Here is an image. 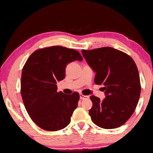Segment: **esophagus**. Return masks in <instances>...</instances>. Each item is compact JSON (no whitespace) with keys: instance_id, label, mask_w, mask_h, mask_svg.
I'll return each instance as SVG.
<instances>
[{"instance_id":"esophagus-1","label":"esophagus","mask_w":153,"mask_h":153,"mask_svg":"<svg viewBox=\"0 0 153 153\" xmlns=\"http://www.w3.org/2000/svg\"><path fill=\"white\" fill-rule=\"evenodd\" d=\"M79 96H80V99H82V100H84V99H88V98H89V96H85V95H84V94H80Z\"/></svg>"}]
</instances>
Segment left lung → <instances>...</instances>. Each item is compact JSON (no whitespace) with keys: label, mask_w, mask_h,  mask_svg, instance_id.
Segmentation results:
<instances>
[{"label":"left lung","mask_w":153,"mask_h":153,"mask_svg":"<svg viewBox=\"0 0 153 153\" xmlns=\"http://www.w3.org/2000/svg\"><path fill=\"white\" fill-rule=\"evenodd\" d=\"M82 52L96 72L95 84L104 85L102 91L106 96L103 101L90 96L91 120L102 128L121 126L134 113L140 98V77L134 61L126 53L109 47Z\"/></svg>","instance_id":"8db88e82"}]
</instances>
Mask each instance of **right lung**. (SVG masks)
Masks as SVG:
<instances>
[{
    "mask_svg": "<svg viewBox=\"0 0 153 153\" xmlns=\"http://www.w3.org/2000/svg\"><path fill=\"white\" fill-rule=\"evenodd\" d=\"M83 58L76 50L62 46L39 49L30 55L23 66L21 94L27 113L39 127L57 131L70 123L77 107L78 92H57V81L65 78V68Z\"/></svg>",
    "mask_w": 153,
    "mask_h": 153,
    "instance_id": "add662e5",
    "label": "right lung"
}]
</instances>
